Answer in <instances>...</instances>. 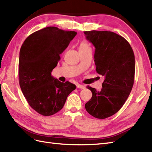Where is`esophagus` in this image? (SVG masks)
<instances>
[{"instance_id":"34e87169","label":"esophagus","mask_w":152,"mask_h":152,"mask_svg":"<svg viewBox=\"0 0 152 152\" xmlns=\"http://www.w3.org/2000/svg\"><path fill=\"white\" fill-rule=\"evenodd\" d=\"M76 87L78 88V89H85V88H86V87L83 86V85H81V84H77Z\"/></svg>"}]
</instances>
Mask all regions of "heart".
Returning a JSON list of instances; mask_svg holds the SVG:
<instances>
[{"label": "heart", "instance_id": "b5f03b06", "mask_svg": "<svg viewBox=\"0 0 152 152\" xmlns=\"http://www.w3.org/2000/svg\"><path fill=\"white\" fill-rule=\"evenodd\" d=\"M87 48H89V45H87V43H86V42H82V43H81V44L79 46V50H80V49H86Z\"/></svg>", "mask_w": 152, "mask_h": 152}]
</instances>
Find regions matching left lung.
<instances>
[{"instance_id":"8db88e82","label":"left lung","mask_w":152,"mask_h":152,"mask_svg":"<svg viewBox=\"0 0 152 152\" xmlns=\"http://www.w3.org/2000/svg\"><path fill=\"white\" fill-rule=\"evenodd\" d=\"M95 47L96 72L104 77L98 91L87 86L92 98L85 105L95 118L104 119L117 113L131 93L135 78V56L129 43L121 36L109 31H84Z\"/></svg>"}]
</instances>
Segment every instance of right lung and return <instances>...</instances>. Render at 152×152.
<instances>
[{
    "mask_svg": "<svg viewBox=\"0 0 152 152\" xmlns=\"http://www.w3.org/2000/svg\"><path fill=\"white\" fill-rule=\"evenodd\" d=\"M77 33L48 26L35 31L21 46L19 77L21 91L30 107L43 116L61 110L75 84L63 83L51 75L60 54Z\"/></svg>",
    "mask_w": 152,
    "mask_h": 152,
    "instance_id": "obj_1",
    "label": "right lung"
}]
</instances>
